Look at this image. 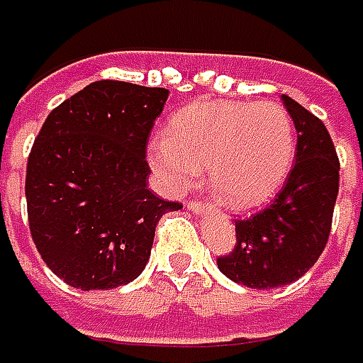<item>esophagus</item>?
<instances>
[{"label":"esophagus","instance_id":"34e87169","mask_svg":"<svg viewBox=\"0 0 363 363\" xmlns=\"http://www.w3.org/2000/svg\"><path fill=\"white\" fill-rule=\"evenodd\" d=\"M204 208H206V206H204L202 202H198V200H190V202H188V210H191V212H198V214H200V212H204Z\"/></svg>","mask_w":363,"mask_h":363}]
</instances>
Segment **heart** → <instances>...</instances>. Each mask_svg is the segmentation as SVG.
Segmentation results:
<instances>
[{
  "instance_id": "obj_1",
  "label": "heart",
  "mask_w": 363,
  "mask_h": 363,
  "mask_svg": "<svg viewBox=\"0 0 363 363\" xmlns=\"http://www.w3.org/2000/svg\"><path fill=\"white\" fill-rule=\"evenodd\" d=\"M296 153V130L274 101H200L177 112L167 136L149 143V163L169 191L191 188L208 165L212 188L251 208L280 188Z\"/></svg>"
}]
</instances>
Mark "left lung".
Instances as JSON below:
<instances>
[{"label":"left lung","mask_w":363,"mask_h":363,"mask_svg":"<svg viewBox=\"0 0 363 363\" xmlns=\"http://www.w3.org/2000/svg\"><path fill=\"white\" fill-rule=\"evenodd\" d=\"M294 120L296 163L262 212L235 220L237 243L216 263L228 280L265 290L302 278L329 241L339 191V159L325 124L281 96Z\"/></svg>","instance_id":"obj_1"}]
</instances>
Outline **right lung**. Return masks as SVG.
<instances>
[{
	"label": "right lung",
	"mask_w": 363,
	"mask_h": 363,
	"mask_svg": "<svg viewBox=\"0 0 363 363\" xmlns=\"http://www.w3.org/2000/svg\"><path fill=\"white\" fill-rule=\"evenodd\" d=\"M167 96L163 87L94 82L57 106L34 138L30 235L69 286L108 290L138 278L159 218L182 208L147 188V140Z\"/></svg>",
	"instance_id": "obj_1"
}]
</instances>
